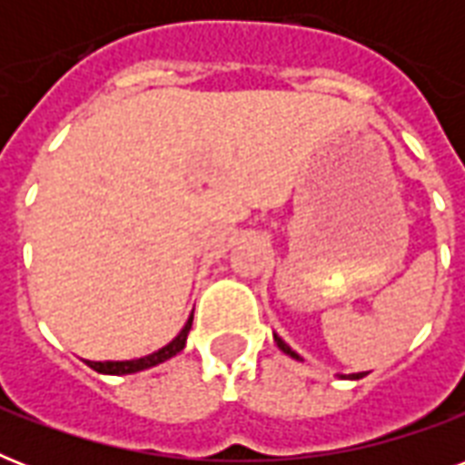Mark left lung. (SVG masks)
<instances>
[{
  "label": "left lung",
  "mask_w": 465,
  "mask_h": 465,
  "mask_svg": "<svg viewBox=\"0 0 465 465\" xmlns=\"http://www.w3.org/2000/svg\"><path fill=\"white\" fill-rule=\"evenodd\" d=\"M275 342H277V347H280V350H282L284 354H290L292 360L302 361V357H299V354L294 352V350H292V347L287 345V342H284L282 338H280V335H275ZM361 376H367V371H360V374H340V379H361Z\"/></svg>",
  "instance_id": "1"
}]
</instances>
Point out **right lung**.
Masks as SVG:
<instances>
[{"instance_id": "add662e5", "label": "right lung", "mask_w": 465, "mask_h": 465, "mask_svg": "<svg viewBox=\"0 0 465 465\" xmlns=\"http://www.w3.org/2000/svg\"><path fill=\"white\" fill-rule=\"evenodd\" d=\"M193 328V316L188 318V323L183 325V331L175 335L168 345H163L156 352L147 354V357H140V360H125V361H86L94 371L98 374H113V376H123V374H134V371H142V369H152L161 361L171 360L175 354L181 352L185 347V340H188V332Z\"/></svg>"}]
</instances>
